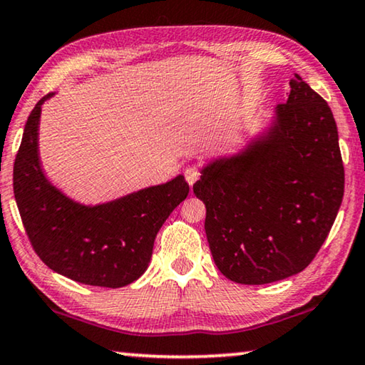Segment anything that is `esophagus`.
<instances>
[{"label": "esophagus", "mask_w": 365, "mask_h": 365, "mask_svg": "<svg viewBox=\"0 0 365 365\" xmlns=\"http://www.w3.org/2000/svg\"><path fill=\"white\" fill-rule=\"evenodd\" d=\"M199 176H200V170L197 166H191L184 171V178H186L189 186H192V184L199 179Z\"/></svg>", "instance_id": "1"}]
</instances>
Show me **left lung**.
Returning <instances> with one entry per match:
<instances>
[{
    "instance_id": "obj_1",
    "label": "left lung",
    "mask_w": 365,
    "mask_h": 365,
    "mask_svg": "<svg viewBox=\"0 0 365 365\" xmlns=\"http://www.w3.org/2000/svg\"><path fill=\"white\" fill-rule=\"evenodd\" d=\"M268 128L200 171L205 235L220 273L265 284L303 272L344 195V166L329 105L298 73Z\"/></svg>"
}]
</instances>
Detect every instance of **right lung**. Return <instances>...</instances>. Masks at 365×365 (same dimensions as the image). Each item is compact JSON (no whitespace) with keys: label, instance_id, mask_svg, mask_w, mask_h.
<instances>
[{"label":"right lung","instance_id":"right-lung-1","mask_svg":"<svg viewBox=\"0 0 365 365\" xmlns=\"http://www.w3.org/2000/svg\"><path fill=\"white\" fill-rule=\"evenodd\" d=\"M42 97L26 121L13 170L14 199L31 245L51 270L92 287L121 288L146 272L161 225L189 194L179 174L171 181L86 205L46 178L39 161Z\"/></svg>","mask_w":365,"mask_h":365}]
</instances>
